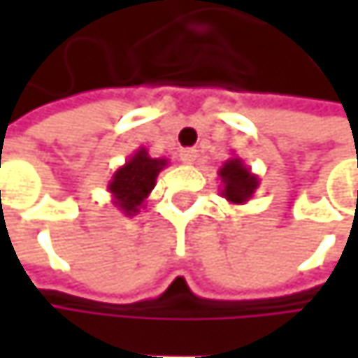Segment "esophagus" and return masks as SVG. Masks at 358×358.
I'll return each mask as SVG.
<instances>
[{
  "instance_id": "1",
  "label": "esophagus",
  "mask_w": 358,
  "mask_h": 358,
  "mask_svg": "<svg viewBox=\"0 0 358 358\" xmlns=\"http://www.w3.org/2000/svg\"><path fill=\"white\" fill-rule=\"evenodd\" d=\"M196 157H199L196 149H182V151H180V162H182V164H194Z\"/></svg>"
}]
</instances>
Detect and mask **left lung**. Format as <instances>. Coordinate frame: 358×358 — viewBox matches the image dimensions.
<instances>
[{
	"mask_svg": "<svg viewBox=\"0 0 358 358\" xmlns=\"http://www.w3.org/2000/svg\"><path fill=\"white\" fill-rule=\"evenodd\" d=\"M217 176L222 180L220 194L232 205H245L259 188V176L252 174L250 168H247L245 162L236 155L224 162Z\"/></svg>",
	"mask_w": 358,
	"mask_h": 358,
	"instance_id": "left-lung-1",
	"label": "left lung"
}]
</instances>
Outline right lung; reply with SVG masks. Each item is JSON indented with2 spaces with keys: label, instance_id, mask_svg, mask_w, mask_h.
Instances as JSON below:
<instances>
[{
  "label": "right lung",
  "instance_id": "right-lung-1",
  "mask_svg": "<svg viewBox=\"0 0 358 358\" xmlns=\"http://www.w3.org/2000/svg\"><path fill=\"white\" fill-rule=\"evenodd\" d=\"M168 168V159L151 157L145 147H138L124 166H120L109 180L108 190L111 192V203L120 213L132 217L145 207L147 196L155 188L159 172Z\"/></svg>",
  "mask_w": 358,
  "mask_h": 358
}]
</instances>
